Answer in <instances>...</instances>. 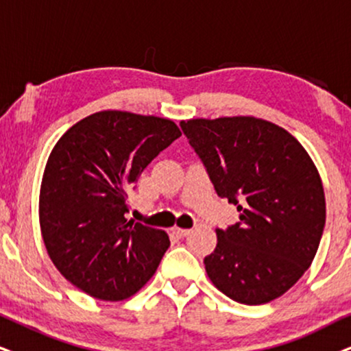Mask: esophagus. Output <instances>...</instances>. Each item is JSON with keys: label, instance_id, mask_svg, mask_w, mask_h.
<instances>
[{"label": "esophagus", "instance_id": "esophagus-1", "mask_svg": "<svg viewBox=\"0 0 351 351\" xmlns=\"http://www.w3.org/2000/svg\"><path fill=\"white\" fill-rule=\"evenodd\" d=\"M173 232L176 233V237L184 238V237H188V234L191 233V230L189 228H178V227H175V228H173Z\"/></svg>", "mask_w": 351, "mask_h": 351}]
</instances>
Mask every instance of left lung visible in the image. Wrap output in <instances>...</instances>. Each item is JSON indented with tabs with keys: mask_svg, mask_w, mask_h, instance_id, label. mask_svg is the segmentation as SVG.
Returning a JSON list of instances; mask_svg holds the SVG:
<instances>
[{
	"mask_svg": "<svg viewBox=\"0 0 351 351\" xmlns=\"http://www.w3.org/2000/svg\"><path fill=\"white\" fill-rule=\"evenodd\" d=\"M189 139L220 197L239 221L217 228L206 272L223 295L243 304L269 303L311 265L326 225L321 176L290 132L254 117L188 119Z\"/></svg>",
	"mask_w": 351,
	"mask_h": 351,
	"instance_id": "8db88e82",
	"label": "left lung"
}]
</instances>
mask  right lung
<instances>
[{"label":"right lung","instance_id":"add662e5","mask_svg":"<svg viewBox=\"0 0 351 351\" xmlns=\"http://www.w3.org/2000/svg\"><path fill=\"white\" fill-rule=\"evenodd\" d=\"M180 136L171 119L105 110L53 147L40 186V230L53 264L79 290L121 301L155 274L170 239L124 217L128 193Z\"/></svg>","mask_w":351,"mask_h":351}]
</instances>
